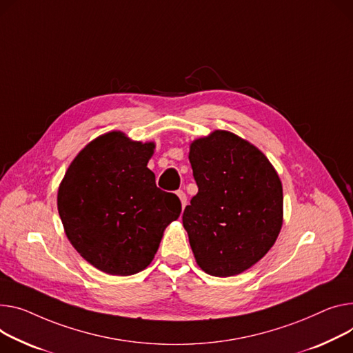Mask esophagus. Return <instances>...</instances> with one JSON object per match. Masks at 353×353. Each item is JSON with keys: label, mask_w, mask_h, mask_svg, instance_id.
Segmentation results:
<instances>
[{"label": "esophagus", "mask_w": 353, "mask_h": 353, "mask_svg": "<svg viewBox=\"0 0 353 353\" xmlns=\"http://www.w3.org/2000/svg\"><path fill=\"white\" fill-rule=\"evenodd\" d=\"M176 194L179 196V199H180V201H181V205H183V208H184L185 204H187V196H185V193H184L183 190H177Z\"/></svg>", "instance_id": "1"}]
</instances>
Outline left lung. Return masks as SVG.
Listing matches in <instances>:
<instances>
[{
	"label": "left lung",
	"mask_w": 353,
	"mask_h": 353,
	"mask_svg": "<svg viewBox=\"0 0 353 353\" xmlns=\"http://www.w3.org/2000/svg\"><path fill=\"white\" fill-rule=\"evenodd\" d=\"M199 193L184 208L197 265L214 276L237 275L270 251L283 227V184L265 154L227 130L190 145Z\"/></svg>",
	"instance_id": "1"
}]
</instances>
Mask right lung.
I'll list each match as a JSON object with an SVG mask.
<instances>
[{
	"label": "right lung",
	"instance_id": "right-lung-1",
	"mask_svg": "<svg viewBox=\"0 0 353 353\" xmlns=\"http://www.w3.org/2000/svg\"><path fill=\"white\" fill-rule=\"evenodd\" d=\"M154 143L109 132L70 163L58 190V211L70 244L98 270L133 275L154 258L181 203L160 190L148 168Z\"/></svg>",
	"mask_w": 353,
	"mask_h": 353
}]
</instances>
